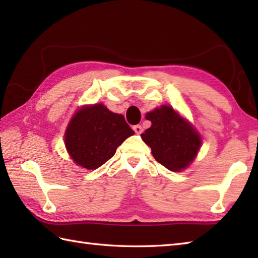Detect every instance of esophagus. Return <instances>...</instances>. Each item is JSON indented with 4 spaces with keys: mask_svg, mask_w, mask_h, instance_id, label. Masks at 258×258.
Listing matches in <instances>:
<instances>
[{
    "mask_svg": "<svg viewBox=\"0 0 258 258\" xmlns=\"http://www.w3.org/2000/svg\"><path fill=\"white\" fill-rule=\"evenodd\" d=\"M133 130H134V132L136 134H141L142 132H143V127H142L141 125H134L133 126Z\"/></svg>",
    "mask_w": 258,
    "mask_h": 258,
    "instance_id": "34e87169",
    "label": "esophagus"
}]
</instances>
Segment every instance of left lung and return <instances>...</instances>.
I'll return each mask as SVG.
<instances>
[{
	"instance_id": "8db88e82",
	"label": "left lung",
	"mask_w": 258,
	"mask_h": 258,
	"mask_svg": "<svg viewBox=\"0 0 258 258\" xmlns=\"http://www.w3.org/2000/svg\"><path fill=\"white\" fill-rule=\"evenodd\" d=\"M145 117L152 125L141 138L151 147L153 156L169 171H183L195 160L201 149L199 132L171 106L162 105Z\"/></svg>"
}]
</instances>
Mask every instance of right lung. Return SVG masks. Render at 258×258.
I'll list each match as a JSON object with an SVG mask.
<instances>
[{
	"instance_id": "add662e5",
	"label": "right lung",
	"mask_w": 258,
	"mask_h": 258,
	"mask_svg": "<svg viewBox=\"0 0 258 258\" xmlns=\"http://www.w3.org/2000/svg\"><path fill=\"white\" fill-rule=\"evenodd\" d=\"M133 134L122 114L113 113L100 103L81 107L75 113L65 131V146L78 165L96 169Z\"/></svg>"
}]
</instances>
